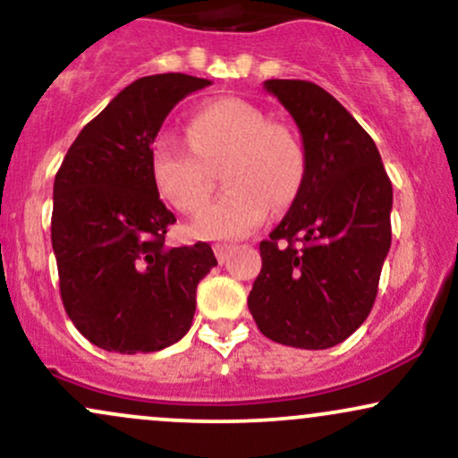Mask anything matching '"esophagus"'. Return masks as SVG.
<instances>
[{
	"mask_svg": "<svg viewBox=\"0 0 458 458\" xmlns=\"http://www.w3.org/2000/svg\"><path fill=\"white\" fill-rule=\"evenodd\" d=\"M213 251H215V256H217V260L224 265V262L230 259V254H233V245L217 243V245H213Z\"/></svg>",
	"mask_w": 458,
	"mask_h": 458,
	"instance_id": "obj_1",
	"label": "esophagus"
}]
</instances>
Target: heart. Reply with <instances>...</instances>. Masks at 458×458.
<instances>
[{"mask_svg":"<svg viewBox=\"0 0 458 458\" xmlns=\"http://www.w3.org/2000/svg\"><path fill=\"white\" fill-rule=\"evenodd\" d=\"M187 141L157 135L150 178L157 193L176 211L198 215L208 204L219 167L224 196L193 224L204 239H241L276 208H288L306 182L308 161L293 131L273 124L256 105L236 97L202 103L187 124Z\"/></svg>","mask_w":458,"mask_h":458,"instance_id":"b5f03b06","label":"heart"}]
</instances>
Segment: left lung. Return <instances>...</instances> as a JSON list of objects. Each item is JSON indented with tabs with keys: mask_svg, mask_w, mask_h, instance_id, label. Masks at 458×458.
Here are the masks:
<instances>
[{
	"mask_svg": "<svg viewBox=\"0 0 458 458\" xmlns=\"http://www.w3.org/2000/svg\"><path fill=\"white\" fill-rule=\"evenodd\" d=\"M301 133L308 172L286 217L260 243L247 306L273 343L329 349L370 314L392 243V182L375 141L312 81L269 79Z\"/></svg>",
	"mask_w": 458,
	"mask_h": 458,
	"instance_id": "left-lung-1",
	"label": "left lung"
}]
</instances>
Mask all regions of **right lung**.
Wrapping results in <instances>:
<instances>
[{"instance_id":"1","label":"right lung","mask_w":458,"mask_h":458,"mask_svg":"<svg viewBox=\"0 0 458 458\" xmlns=\"http://www.w3.org/2000/svg\"><path fill=\"white\" fill-rule=\"evenodd\" d=\"M211 86L182 72L141 77L90 120L55 174L51 243L68 318L92 344L152 353L191 327L208 243L165 247L176 222L150 178V144L187 94Z\"/></svg>"}]
</instances>
